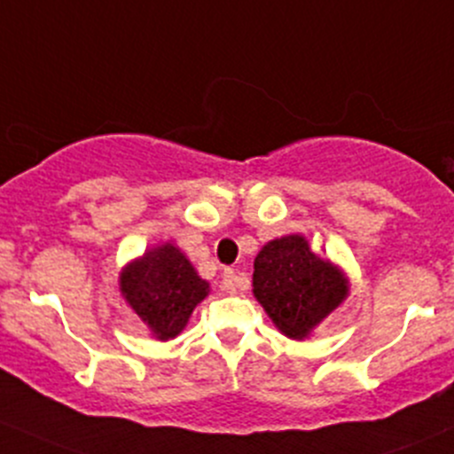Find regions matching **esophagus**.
<instances>
[{
	"label": "esophagus",
	"instance_id": "34e87169",
	"mask_svg": "<svg viewBox=\"0 0 454 454\" xmlns=\"http://www.w3.org/2000/svg\"><path fill=\"white\" fill-rule=\"evenodd\" d=\"M236 287H239V276H236L234 270H224L223 271V289L234 294Z\"/></svg>",
	"mask_w": 454,
	"mask_h": 454
}]
</instances>
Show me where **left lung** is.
<instances>
[{"mask_svg":"<svg viewBox=\"0 0 454 454\" xmlns=\"http://www.w3.org/2000/svg\"><path fill=\"white\" fill-rule=\"evenodd\" d=\"M348 294V280L303 236L271 240L254 261V296L280 332L303 339Z\"/></svg>","mask_w":454,"mask_h":454,"instance_id":"left-lung-1","label":"left lung"}]
</instances>
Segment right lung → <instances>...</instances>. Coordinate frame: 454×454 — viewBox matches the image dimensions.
<instances>
[{
	"mask_svg": "<svg viewBox=\"0 0 454 454\" xmlns=\"http://www.w3.org/2000/svg\"><path fill=\"white\" fill-rule=\"evenodd\" d=\"M120 287L137 317L162 340L183 332L193 308L209 292V283L174 245H162L131 262L122 271Z\"/></svg>",
	"mask_w": 454,
	"mask_h": 454,
	"instance_id": "right-lung-1",
	"label": "right lung"
}]
</instances>
